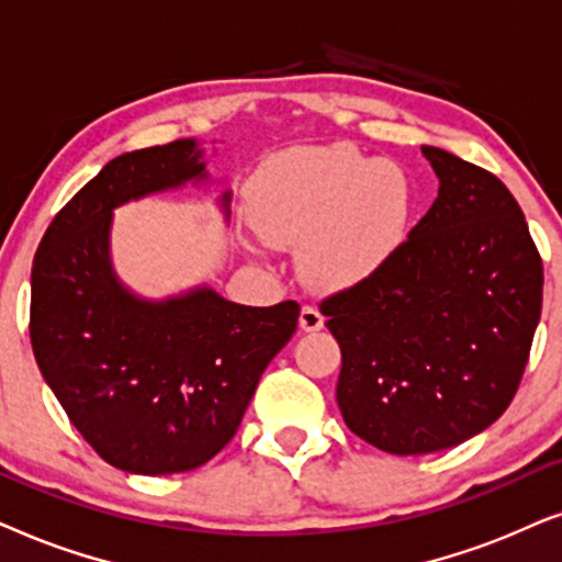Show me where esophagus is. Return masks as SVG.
Wrapping results in <instances>:
<instances>
[{
	"label": "esophagus",
	"mask_w": 562,
	"mask_h": 562,
	"mask_svg": "<svg viewBox=\"0 0 562 562\" xmlns=\"http://www.w3.org/2000/svg\"><path fill=\"white\" fill-rule=\"evenodd\" d=\"M297 324H301L303 331H321V328H324V316H321V311L313 308V305H303Z\"/></svg>",
	"instance_id": "34e87169"
}]
</instances>
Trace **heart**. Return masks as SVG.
<instances>
[{
	"label": "heart",
	"instance_id": "1",
	"mask_svg": "<svg viewBox=\"0 0 562 562\" xmlns=\"http://www.w3.org/2000/svg\"><path fill=\"white\" fill-rule=\"evenodd\" d=\"M249 205L269 244L303 246V269L316 285L351 288L406 241L414 182L401 164L351 146H305L277 154L254 175Z\"/></svg>",
	"mask_w": 562,
	"mask_h": 562
}]
</instances>
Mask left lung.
Wrapping results in <instances>:
<instances>
[{
    "label": "left lung",
    "mask_w": 562,
    "mask_h": 562,
    "mask_svg": "<svg viewBox=\"0 0 562 562\" xmlns=\"http://www.w3.org/2000/svg\"><path fill=\"white\" fill-rule=\"evenodd\" d=\"M439 179L429 213L387 265L326 297L339 341L336 403L391 454L450 450L496 422L525 375L542 261L498 177L422 146Z\"/></svg>",
    "instance_id": "left-lung-1"
}]
</instances>
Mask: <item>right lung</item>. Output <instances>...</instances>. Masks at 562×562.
<instances>
[{
	"label": "right lung",
	"mask_w": 562,
	"mask_h": 562,
	"mask_svg": "<svg viewBox=\"0 0 562 562\" xmlns=\"http://www.w3.org/2000/svg\"><path fill=\"white\" fill-rule=\"evenodd\" d=\"M184 184H211L194 138L120 154L61 207L30 277L43 380L97 454L136 475L184 473L215 458L301 316L295 301L251 308L211 285L154 301L120 280L115 207ZM218 207L228 221L231 190Z\"/></svg>",
	"instance_id": "add662e5"
}]
</instances>
